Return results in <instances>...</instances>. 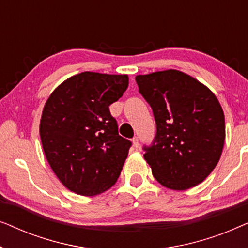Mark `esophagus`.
<instances>
[{
    "label": "esophagus",
    "instance_id": "1",
    "mask_svg": "<svg viewBox=\"0 0 248 248\" xmlns=\"http://www.w3.org/2000/svg\"><path fill=\"white\" fill-rule=\"evenodd\" d=\"M132 143H133V147L138 148L139 147V138L134 137L133 139H132Z\"/></svg>",
    "mask_w": 248,
    "mask_h": 248
}]
</instances>
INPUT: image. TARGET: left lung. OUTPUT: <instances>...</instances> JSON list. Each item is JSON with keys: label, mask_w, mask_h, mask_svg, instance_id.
<instances>
[{"label": "left lung", "mask_w": 248, "mask_h": 248, "mask_svg": "<svg viewBox=\"0 0 248 248\" xmlns=\"http://www.w3.org/2000/svg\"><path fill=\"white\" fill-rule=\"evenodd\" d=\"M157 125L143 145L152 175L165 187L184 191L202 183L218 164L226 138L225 115L209 88L177 70L135 77Z\"/></svg>", "instance_id": "obj_1"}]
</instances>
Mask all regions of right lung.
Wrapping results in <instances>:
<instances>
[{"instance_id":"obj_1","label":"right lung","mask_w":248,"mask_h":248,"mask_svg":"<svg viewBox=\"0 0 248 248\" xmlns=\"http://www.w3.org/2000/svg\"><path fill=\"white\" fill-rule=\"evenodd\" d=\"M126 74L82 72L53 91L40 120L44 152L61 183L93 196L120 177L132 142L118 134L109 106L127 89Z\"/></svg>"}]
</instances>
